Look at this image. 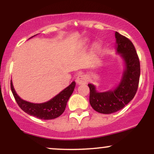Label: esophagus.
<instances>
[{"label": "esophagus", "instance_id": "esophagus-1", "mask_svg": "<svg viewBox=\"0 0 154 154\" xmlns=\"http://www.w3.org/2000/svg\"><path fill=\"white\" fill-rule=\"evenodd\" d=\"M76 82H77V84H85L86 82H88V78L83 75H79L78 77L76 79Z\"/></svg>", "mask_w": 154, "mask_h": 154}]
</instances>
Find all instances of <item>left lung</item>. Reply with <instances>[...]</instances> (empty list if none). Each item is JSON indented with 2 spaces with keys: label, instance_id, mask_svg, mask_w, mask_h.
<instances>
[{
  "label": "left lung",
  "instance_id": "obj_1",
  "mask_svg": "<svg viewBox=\"0 0 154 154\" xmlns=\"http://www.w3.org/2000/svg\"><path fill=\"white\" fill-rule=\"evenodd\" d=\"M116 51L125 61V69L117 87L98 93L93 85L90 88V103L97 112L109 114L121 110L131 101L137 91L140 75L138 56L132 43L126 37L115 32Z\"/></svg>",
  "mask_w": 154,
  "mask_h": 154
}]
</instances>
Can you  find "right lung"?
I'll return each instance as SVG.
<instances>
[{
    "label": "right lung",
    "mask_w": 154,
    "mask_h": 154,
    "mask_svg": "<svg viewBox=\"0 0 154 154\" xmlns=\"http://www.w3.org/2000/svg\"><path fill=\"white\" fill-rule=\"evenodd\" d=\"M75 82H72L54 98L43 103H33L22 99L16 93L12 81H11V89L17 104L24 112L39 119H53L59 117L63 113L67 101L75 89Z\"/></svg>",
    "instance_id": "obj_1"
}]
</instances>
